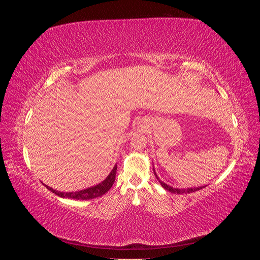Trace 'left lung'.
<instances>
[{"instance_id": "left-lung-1", "label": "left lung", "mask_w": 260, "mask_h": 260, "mask_svg": "<svg viewBox=\"0 0 260 260\" xmlns=\"http://www.w3.org/2000/svg\"><path fill=\"white\" fill-rule=\"evenodd\" d=\"M154 175H155V177H156V179L159 181V183L161 184V186L165 188V190H167V191H169V192H171V193H175V194H186V193H192V192H195V191H199V190H201V188H203V187H205V186H199V187H187V188H177V187H172V186H170V185H168V184H166V183H164L162 181H160L159 180V178H158V176L156 175V172H155V169H154Z\"/></svg>"}]
</instances>
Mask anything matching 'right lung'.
I'll return each mask as SVG.
<instances>
[{
  "instance_id": "right-lung-1",
  "label": "right lung",
  "mask_w": 260,
  "mask_h": 260,
  "mask_svg": "<svg viewBox=\"0 0 260 260\" xmlns=\"http://www.w3.org/2000/svg\"><path fill=\"white\" fill-rule=\"evenodd\" d=\"M116 171H117V165H115L113 170L111 171V174L107 176V178L102 181L101 183L85 188V190L81 191H77V192H59L56 190H53L52 187L46 185V187L53 193L58 195L59 198H64V199H74V200H92L95 198H100V196L104 195L107 191H109L115 182V178H116Z\"/></svg>"
}]
</instances>
